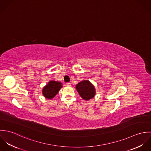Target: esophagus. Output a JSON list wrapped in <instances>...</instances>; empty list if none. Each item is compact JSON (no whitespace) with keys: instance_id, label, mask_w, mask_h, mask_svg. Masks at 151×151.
Instances as JSON below:
<instances>
[{"instance_id":"esophagus-1","label":"esophagus","mask_w":151,"mask_h":151,"mask_svg":"<svg viewBox=\"0 0 151 151\" xmlns=\"http://www.w3.org/2000/svg\"><path fill=\"white\" fill-rule=\"evenodd\" d=\"M71 84L70 83H66V86H71Z\"/></svg>"}]
</instances>
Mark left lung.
Segmentation results:
<instances>
[{
    "instance_id": "8db88e82",
    "label": "left lung",
    "mask_w": 151,
    "mask_h": 151,
    "mask_svg": "<svg viewBox=\"0 0 151 151\" xmlns=\"http://www.w3.org/2000/svg\"><path fill=\"white\" fill-rule=\"evenodd\" d=\"M76 88L81 97L84 100L91 99L95 95V88L89 81L84 80L79 83Z\"/></svg>"
}]
</instances>
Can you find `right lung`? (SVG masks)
<instances>
[{
  "label": "right lung",
  "mask_w": 151,
  "mask_h": 151,
  "mask_svg": "<svg viewBox=\"0 0 151 151\" xmlns=\"http://www.w3.org/2000/svg\"><path fill=\"white\" fill-rule=\"evenodd\" d=\"M62 87V86L61 83L50 81L43 88L42 93L43 96L47 99H52L55 97Z\"/></svg>",
  "instance_id": "obj_1"
}]
</instances>
